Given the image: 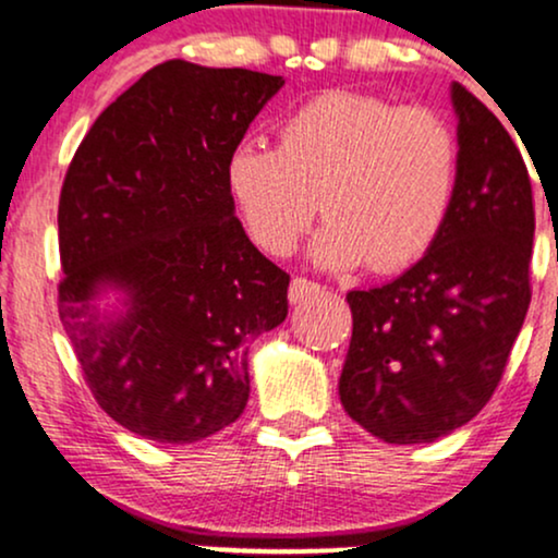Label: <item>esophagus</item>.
<instances>
[{
	"label": "esophagus",
	"mask_w": 558,
	"mask_h": 558,
	"mask_svg": "<svg viewBox=\"0 0 558 558\" xmlns=\"http://www.w3.org/2000/svg\"><path fill=\"white\" fill-rule=\"evenodd\" d=\"M317 293H319L317 283H312V280L306 278H293L291 288H288V301H291V304H304L306 299L317 296Z\"/></svg>",
	"instance_id": "obj_1"
}]
</instances>
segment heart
<instances>
[{
    "instance_id": "b5f03b06",
    "label": "heart",
    "mask_w": 558,
    "mask_h": 558,
    "mask_svg": "<svg viewBox=\"0 0 558 558\" xmlns=\"http://www.w3.org/2000/svg\"><path fill=\"white\" fill-rule=\"evenodd\" d=\"M226 181L267 254H291L323 207L330 220L310 248L317 265L369 262L390 272L417 262L444 230L457 196L459 141L427 107L330 92L286 120L278 146L235 144Z\"/></svg>"
}]
</instances>
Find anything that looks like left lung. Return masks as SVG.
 <instances>
[{"label":"left lung","instance_id":"obj_1","mask_svg":"<svg viewBox=\"0 0 558 558\" xmlns=\"http://www.w3.org/2000/svg\"><path fill=\"white\" fill-rule=\"evenodd\" d=\"M459 181L417 265L351 291L343 409L386 444H433L470 422L501 380L530 306L535 213L524 159L501 120L451 83Z\"/></svg>","mask_w":558,"mask_h":558}]
</instances>
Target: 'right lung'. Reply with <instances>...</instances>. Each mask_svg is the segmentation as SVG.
<instances>
[{"mask_svg":"<svg viewBox=\"0 0 558 558\" xmlns=\"http://www.w3.org/2000/svg\"><path fill=\"white\" fill-rule=\"evenodd\" d=\"M283 83L162 62L70 162L60 319L94 399L141 438L196 444L239 420L248 343L288 315L291 278L248 241L226 181L230 149Z\"/></svg>","mask_w":558,"mask_h":558,"instance_id":"1","label":"right lung"}]
</instances>
